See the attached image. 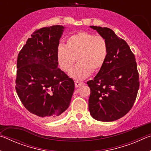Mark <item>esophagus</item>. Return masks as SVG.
Listing matches in <instances>:
<instances>
[{
    "label": "esophagus",
    "instance_id": "34e87169",
    "mask_svg": "<svg viewBox=\"0 0 151 151\" xmlns=\"http://www.w3.org/2000/svg\"><path fill=\"white\" fill-rule=\"evenodd\" d=\"M75 84L76 87L78 88V87H79V86H81L82 85H83L85 83H81V82H78V81H75Z\"/></svg>",
    "mask_w": 151,
    "mask_h": 151
}]
</instances>
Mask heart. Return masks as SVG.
I'll return each instance as SVG.
<instances>
[{
  "label": "heart",
  "mask_w": 151,
  "mask_h": 151,
  "mask_svg": "<svg viewBox=\"0 0 151 151\" xmlns=\"http://www.w3.org/2000/svg\"><path fill=\"white\" fill-rule=\"evenodd\" d=\"M108 45L101 36H94L87 32H76L68 38L66 47L58 46L57 61L60 68L69 73L76 60L78 64L69 75L77 81H82L91 73L100 70L106 62Z\"/></svg>",
  "instance_id": "heart-1"
}]
</instances>
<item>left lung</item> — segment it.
<instances>
[{
	"instance_id": "left-lung-1",
	"label": "left lung",
	"mask_w": 151,
	"mask_h": 151,
	"mask_svg": "<svg viewBox=\"0 0 151 151\" xmlns=\"http://www.w3.org/2000/svg\"><path fill=\"white\" fill-rule=\"evenodd\" d=\"M90 27L106 40L108 55L95 77L87 82L91 89L88 109L97 121H114L127 114L136 100L139 88L137 63L129 46L113 30Z\"/></svg>"
}]
</instances>
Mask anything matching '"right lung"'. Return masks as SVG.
<instances>
[{"mask_svg": "<svg viewBox=\"0 0 151 151\" xmlns=\"http://www.w3.org/2000/svg\"><path fill=\"white\" fill-rule=\"evenodd\" d=\"M64 29L55 25L37 30L18 55L17 94L28 111L43 119L59 117L69 106L75 90L73 79L58 68Z\"/></svg>", "mask_w": 151, "mask_h": 151, "instance_id": "obj_1", "label": "right lung"}]
</instances>
